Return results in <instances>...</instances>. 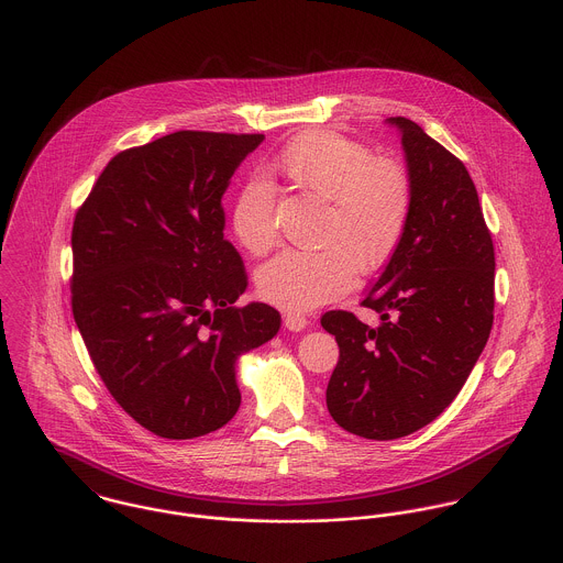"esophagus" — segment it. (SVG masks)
Masks as SVG:
<instances>
[{"instance_id":"34e87169","label":"esophagus","mask_w":563,"mask_h":563,"mask_svg":"<svg viewBox=\"0 0 563 563\" xmlns=\"http://www.w3.org/2000/svg\"><path fill=\"white\" fill-rule=\"evenodd\" d=\"M285 329L287 331H294V333H298V331H302V329H307V318H302V316H296V313H287L285 316Z\"/></svg>"}]
</instances>
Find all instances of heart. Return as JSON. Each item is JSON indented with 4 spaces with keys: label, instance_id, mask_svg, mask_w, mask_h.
<instances>
[{
    "label": "heart",
    "instance_id": "obj_1",
    "mask_svg": "<svg viewBox=\"0 0 563 563\" xmlns=\"http://www.w3.org/2000/svg\"><path fill=\"white\" fill-rule=\"evenodd\" d=\"M276 167L302 191L327 202L318 252L289 250L261 267L258 296L287 311L307 313L350 291L354 269L374 274L402 243L416 209V183L394 156H374L363 141L333 130H311L291 139ZM236 241L254 256L278 241L276 189L250 176L230 211Z\"/></svg>",
    "mask_w": 563,
    "mask_h": 563
}]
</instances>
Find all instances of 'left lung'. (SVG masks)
<instances>
[{
    "mask_svg": "<svg viewBox=\"0 0 563 563\" xmlns=\"http://www.w3.org/2000/svg\"><path fill=\"white\" fill-rule=\"evenodd\" d=\"M400 128L416 183L409 230L361 307L329 311L339 361L327 407L347 433L387 442L433 422L467 380L494 324V243L465 165L416 121Z\"/></svg>",
    "mask_w": 563,
    "mask_h": 563,
    "instance_id": "1",
    "label": "left lung"
}]
</instances>
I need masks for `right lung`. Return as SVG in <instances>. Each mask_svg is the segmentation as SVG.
<instances>
[{
    "instance_id": "obj_1",
    "label": "right lung",
    "mask_w": 563,
    "mask_h": 563,
    "mask_svg": "<svg viewBox=\"0 0 563 563\" xmlns=\"http://www.w3.org/2000/svg\"><path fill=\"white\" fill-rule=\"evenodd\" d=\"M263 134L178 130L109 161L71 230V311L119 407L165 440L222 429L241 405L239 354L280 313L236 307L247 274L222 198Z\"/></svg>"
}]
</instances>
